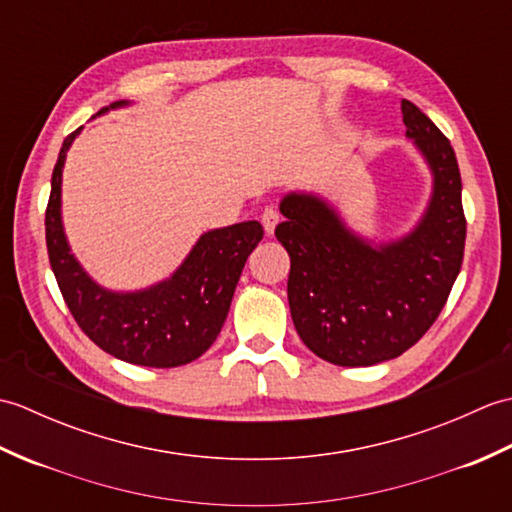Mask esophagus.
I'll return each mask as SVG.
<instances>
[{"mask_svg": "<svg viewBox=\"0 0 512 512\" xmlns=\"http://www.w3.org/2000/svg\"><path fill=\"white\" fill-rule=\"evenodd\" d=\"M262 224H264L266 235H273L275 233V226L279 224V213L273 211V209H266L262 213Z\"/></svg>", "mask_w": 512, "mask_h": 512, "instance_id": "esophagus-1", "label": "esophagus"}]
</instances>
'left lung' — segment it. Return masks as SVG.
<instances>
[{"label": "left lung", "instance_id": "8db88e82", "mask_svg": "<svg viewBox=\"0 0 512 512\" xmlns=\"http://www.w3.org/2000/svg\"><path fill=\"white\" fill-rule=\"evenodd\" d=\"M407 138L431 173L427 206L389 239L358 233L317 191H288L275 235L290 255L292 323L310 352L341 367H369L407 352L438 319L458 279L466 222L451 143L409 101Z\"/></svg>", "mask_w": 512, "mask_h": 512}]
</instances>
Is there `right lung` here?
<instances>
[{"label": "right lung", "instance_id": "right-lung-1", "mask_svg": "<svg viewBox=\"0 0 512 512\" xmlns=\"http://www.w3.org/2000/svg\"><path fill=\"white\" fill-rule=\"evenodd\" d=\"M129 105L118 101L96 116ZM81 129L63 140L46 211V244L61 295L81 330L114 358L143 367L187 365L215 343L264 228L257 220L213 228L198 237L167 279L140 290L105 288L76 259L63 226V167Z\"/></svg>", "mask_w": 512, "mask_h": 512}]
</instances>
